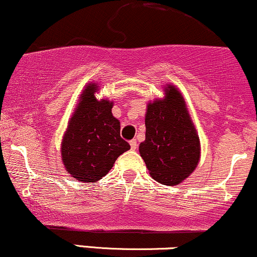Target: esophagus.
<instances>
[{"label": "esophagus", "instance_id": "34e87169", "mask_svg": "<svg viewBox=\"0 0 257 257\" xmlns=\"http://www.w3.org/2000/svg\"><path fill=\"white\" fill-rule=\"evenodd\" d=\"M129 144H131V148L133 149V151H135V149L138 148V142H136V140H132Z\"/></svg>", "mask_w": 257, "mask_h": 257}]
</instances>
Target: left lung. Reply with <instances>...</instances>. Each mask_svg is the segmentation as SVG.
<instances>
[{"instance_id": "1", "label": "left lung", "mask_w": 257, "mask_h": 257, "mask_svg": "<svg viewBox=\"0 0 257 257\" xmlns=\"http://www.w3.org/2000/svg\"><path fill=\"white\" fill-rule=\"evenodd\" d=\"M149 173L164 185H177L197 167L200 144L181 93L170 85L165 99L149 103L146 140L139 147Z\"/></svg>"}]
</instances>
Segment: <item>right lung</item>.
I'll return each mask as SVG.
<instances>
[{
	"label": "right lung",
	"instance_id": "obj_1",
	"mask_svg": "<svg viewBox=\"0 0 257 257\" xmlns=\"http://www.w3.org/2000/svg\"><path fill=\"white\" fill-rule=\"evenodd\" d=\"M96 84L83 91L61 144L65 168L79 181L95 183L111 170L116 159L131 149L119 135V122L111 113L112 103L97 100Z\"/></svg>",
	"mask_w": 257,
	"mask_h": 257
}]
</instances>
